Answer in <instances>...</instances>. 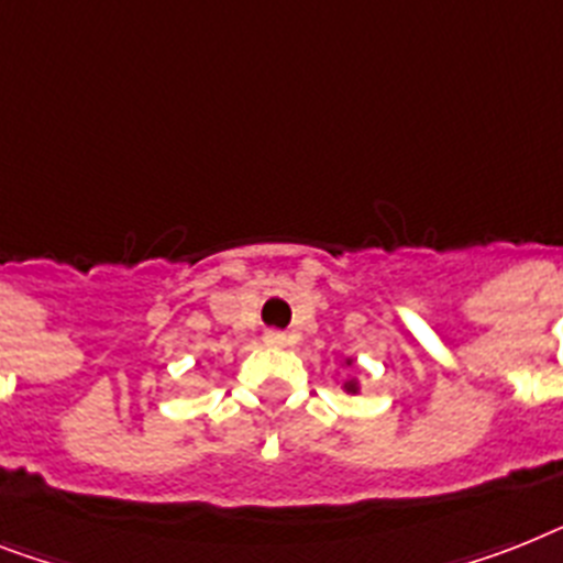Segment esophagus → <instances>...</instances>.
Instances as JSON below:
<instances>
[{"mask_svg": "<svg viewBox=\"0 0 563 563\" xmlns=\"http://www.w3.org/2000/svg\"><path fill=\"white\" fill-rule=\"evenodd\" d=\"M264 345L285 347V345H287V333H282V331H267V333H264Z\"/></svg>", "mask_w": 563, "mask_h": 563, "instance_id": "34e87169", "label": "esophagus"}]
</instances>
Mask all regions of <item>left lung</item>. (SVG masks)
<instances>
[{
    "instance_id": "obj_1",
    "label": "left lung",
    "mask_w": 563,
    "mask_h": 563,
    "mask_svg": "<svg viewBox=\"0 0 563 563\" xmlns=\"http://www.w3.org/2000/svg\"><path fill=\"white\" fill-rule=\"evenodd\" d=\"M347 365H351V360H347ZM345 391L347 394H356V391H360V383H356V379H347Z\"/></svg>"
}]
</instances>
